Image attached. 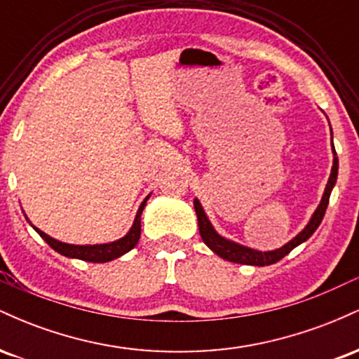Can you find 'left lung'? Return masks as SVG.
<instances>
[{
  "label": "left lung",
  "instance_id": "left-lung-1",
  "mask_svg": "<svg viewBox=\"0 0 359 359\" xmlns=\"http://www.w3.org/2000/svg\"><path fill=\"white\" fill-rule=\"evenodd\" d=\"M332 154H334V160H332V168H331V175H329L327 185H325V191L323 199H320V204L317 205L316 212L312 214L311 221L306 228L300 231L294 240H290L287 245H283L282 248L273 250V251H258V250H251L248 246L238 245V243L226 240V238L219 236L216 233V229L212 228V224L209 222L208 216H205L203 205L197 199H194V209H196L197 214V222H199V233L201 238L205 245L211 248L217 257L228 259V262L233 263H241V265H255V266H265V265H271V263H277L278 259H282L285 255L290 253L295 246H299L300 243L307 241L309 238L314 234V231L319 228L320 221H323L325 209H327L329 204V196H331L332 187H334L336 179H337V156H336V150L334 145H332Z\"/></svg>",
  "mask_w": 359,
  "mask_h": 359
}]
</instances>
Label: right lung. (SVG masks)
<instances>
[{"label":"right lung","mask_w":359,"mask_h":359,"mask_svg":"<svg viewBox=\"0 0 359 359\" xmlns=\"http://www.w3.org/2000/svg\"><path fill=\"white\" fill-rule=\"evenodd\" d=\"M148 197L143 201L142 205H140L133 226H131V229L128 231L126 236H123L121 240L113 241V243H104V245H67V243L53 240V238L48 236V234H45L43 231H40L39 228H35V226L34 229L48 243L50 248L55 250L57 253L64 255V257L84 259V262H93V263H106L114 258H119L121 255L128 253V251L133 250L135 246H137V243L140 240V233H142V219H140V217H142L143 208H145Z\"/></svg>","instance_id":"obj_1"}]
</instances>
